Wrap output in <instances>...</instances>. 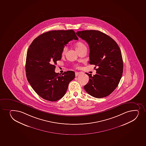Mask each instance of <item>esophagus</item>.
<instances>
[{
  "mask_svg": "<svg viewBox=\"0 0 146 146\" xmlns=\"http://www.w3.org/2000/svg\"><path fill=\"white\" fill-rule=\"evenodd\" d=\"M79 74H80V73L78 72H75V76L76 77H77L79 75Z\"/></svg>",
  "mask_w": 146,
  "mask_h": 146,
  "instance_id": "esophagus-1",
  "label": "esophagus"
}]
</instances>
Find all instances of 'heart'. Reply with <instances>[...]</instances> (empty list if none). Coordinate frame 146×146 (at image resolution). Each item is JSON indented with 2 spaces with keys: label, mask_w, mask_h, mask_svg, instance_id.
Instances as JSON below:
<instances>
[{
  "label": "heart",
  "mask_w": 146,
  "mask_h": 146,
  "mask_svg": "<svg viewBox=\"0 0 146 146\" xmlns=\"http://www.w3.org/2000/svg\"><path fill=\"white\" fill-rule=\"evenodd\" d=\"M76 48L78 52H79V51L84 50V49H86V46L85 45V44L82 42H78L76 44ZM67 50V46H64L62 48V54L64 55L66 54ZM75 66L77 67V65H76Z\"/></svg>",
  "instance_id": "heart-1"
}]
</instances>
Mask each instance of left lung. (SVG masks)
<instances>
[{
	"instance_id": "left-lung-1",
	"label": "left lung",
	"mask_w": 146,
	"mask_h": 146,
	"mask_svg": "<svg viewBox=\"0 0 146 146\" xmlns=\"http://www.w3.org/2000/svg\"><path fill=\"white\" fill-rule=\"evenodd\" d=\"M76 35L88 44L89 63L98 67L93 76L86 73L89 80L84 88L96 98L108 96L118 86L123 73V60L119 46L110 36L98 31H77Z\"/></svg>"
}]
</instances>
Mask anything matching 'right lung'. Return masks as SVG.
Here are the masks:
<instances>
[{
  "label": "right lung",
  "instance_id": "1",
  "mask_svg": "<svg viewBox=\"0 0 146 146\" xmlns=\"http://www.w3.org/2000/svg\"><path fill=\"white\" fill-rule=\"evenodd\" d=\"M78 40L73 30L51 31L35 38L27 54L26 72L28 82L42 98L56 102L65 95L75 72L67 71L58 75L55 72L57 61L62 58L64 46Z\"/></svg>",
  "mask_w": 146,
  "mask_h": 146
}]
</instances>
